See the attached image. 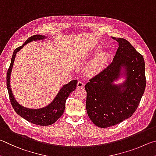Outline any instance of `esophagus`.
<instances>
[{
    "label": "esophagus",
    "mask_w": 156,
    "mask_h": 156,
    "mask_svg": "<svg viewBox=\"0 0 156 156\" xmlns=\"http://www.w3.org/2000/svg\"><path fill=\"white\" fill-rule=\"evenodd\" d=\"M84 85H85V84H84L83 82H82L81 81H79L77 82V84H76V86H77V88H83Z\"/></svg>",
    "instance_id": "1"
}]
</instances>
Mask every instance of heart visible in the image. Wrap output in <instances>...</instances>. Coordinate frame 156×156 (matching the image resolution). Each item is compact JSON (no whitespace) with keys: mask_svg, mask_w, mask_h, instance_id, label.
<instances>
[{"mask_svg":"<svg viewBox=\"0 0 156 156\" xmlns=\"http://www.w3.org/2000/svg\"><path fill=\"white\" fill-rule=\"evenodd\" d=\"M101 47H97L94 50V53H97L100 51ZM109 54L107 52H102L92 60L88 66V73L91 75H96L100 73L104 69L106 64L108 62Z\"/></svg>","mask_w":156,"mask_h":156,"instance_id":"heart-1","label":"heart"}]
</instances>
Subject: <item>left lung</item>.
<instances>
[{
    "mask_svg": "<svg viewBox=\"0 0 156 156\" xmlns=\"http://www.w3.org/2000/svg\"><path fill=\"white\" fill-rule=\"evenodd\" d=\"M112 38L119 42L112 62L85 86L87 113L94 125L102 128L117 125L132 116L146 86L143 55L127 40ZM121 74L126 76L124 82L114 84Z\"/></svg>",
    "mask_w": 156,
    "mask_h": 156,
    "instance_id": "8db88e82",
    "label": "left lung"
}]
</instances>
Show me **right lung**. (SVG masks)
Segmentation results:
<instances>
[{"label":"right lung","instance_id":"1","mask_svg":"<svg viewBox=\"0 0 156 156\" xmlns=\"http://www.w3.org/2000/svg\"><path fill=\"white\" fill-rule=\"evenodd\" d=\"M46 37H46L45 35H34L29 37L26 40V42L20 47L16 48L13 51L12 59H11V64L7 73V87L8 93H9L11 103H12V107L14 109L15 112L22 118L27 120V121L31 122L33 124L42 125V126H47V125L53 124L62 115L65 110L66 101L71 92L76 89L77 80H73L63 86L53 101L46 107L40 109H29L23 107L16 101V99L13 97L12 89L10 88V75L16 53L29 42H31L32 41L42 40Z\"/></svg>","mask_w":156,"mask_h":156}]
</instances>
